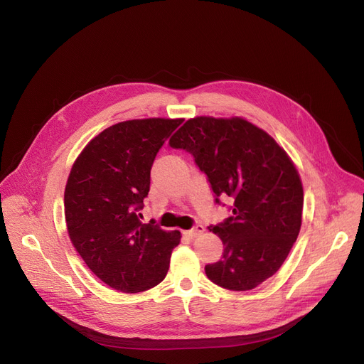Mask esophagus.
I'll list each match as a JSON object with an SVG mask.
<instances>
[{
  "mask_svg": "<svg viewBox=\"0 0 364 364\" xmlns=\"http://www.w3.org/2000/svg\"><path fill=\"white\" fill-rule=\"evenodd\" d=\"M203 226L202 225H196V226H193L192 229H188V230H186L184 233L187 235V236H191V238H196V236H199L200 233H203Z\"/></svg>",
  "mask_w": 364,
  "mask_h": 364,
  "instance_id": "obj_1",
  "label": "esophagus"
}]
</instances>
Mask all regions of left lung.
Instances as JSON below:
<instances>
[{
	"instance_id": "left-lung-1",
	"label": "left lung",
	"mask_w": 364,
	"mask_h": 364,
	"mask_svg": "<svg viewBox=\"0 0 364 364\" xmlns=\"http://www.w3.org/2000/svg\"><path fill=\"white\" fill-rule=\"evenodd\" d=\"M169 146L193 156L215 203L232 202V215L210 228L225 250L205 274L228 290L256 289L287 259L302 225L304 188L293 162L272 136L240 117L187 120Z\"/></svg>"
}]
</instances>
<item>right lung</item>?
Instances as JSON below:
<instances>
[{"mask_svg": "<svg viewBox=\"0 0 364 364\" xmlns=\"http://www.w3.org/2000/svg\"><path fill=\"white\" fill-rule=\"evenodd\" d=\"M183 119L128 120L95 136L77 157L65 187L73 245L89 269L123 293L157 286L169 269L178 230L141 223L150 171Z\"/></svg>", "mask_w": 364, "mask_h": 364, "instance_id": "right-lung-1", "label": "right lung"}]
</instances>
